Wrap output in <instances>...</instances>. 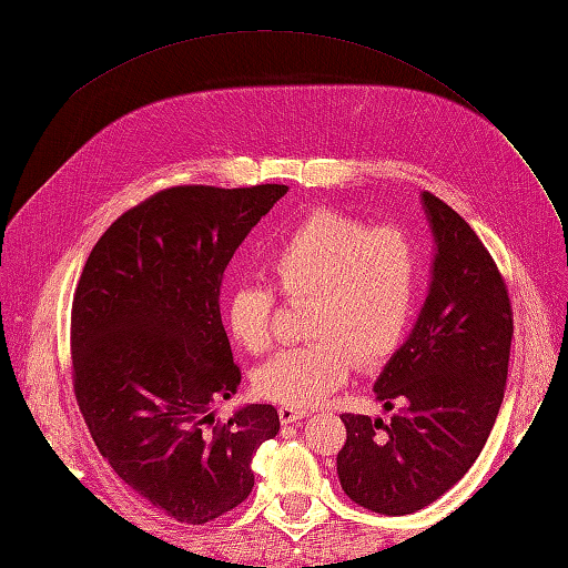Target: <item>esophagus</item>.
<instances>
[{
  "mask_svg": "<svg viewBox=\"0 0 568 568\" xmlns=\"http://www.w3.org/2000/svg\"><path fill=\"white\" fill-rule=\"evenodd\" d=\"M277 415H281V422H283V425H293V422H300L303 417H307L310 413H307V409L281 407V409H277Z\"/></svg>",
  "mask_w": 568,
  "mask_h": 568,
  "instance_id": "obj_1",
  "label": "esophagus"
}]
</instances>
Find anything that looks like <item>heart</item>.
<instances>
[{
    "label": "heart",
    "mask_w": 568,
    "mask_h": 568,
    "mask_svg": "<svg viewBox=\"0 0 568 568\" xmlns=\"http://www.w3.org/2000/svg\"><path fill=\"white\" fill-rule=\"evenodd\" d=\"M265 275L291 303L310 300V344L285 348L253 373V390L283 407L310 409L342 388L354 364L378 366L405 342L419 295V258L400 229L317 210L265 253ZM275 295L236 285L224 297L234 344L263 354L273 342Z\"/></svg>",
    "instance_id": "heart-1"
}]
</instances>
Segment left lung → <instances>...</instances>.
Listing matches in <instances>:
<instances>
[{
  "instance_id": "left-lung-1",
  "label": "left lung",
  "mask_w": 568,
  "mask_h": 568,
  "mask_svg": "<svg viewBox=\"0 0 568 568\" xmlns=\"http://www.w3.org/2000/svg\"><path fill=\"white\" fill-rule=\"evenodd\" d=\"M432 226V283L413 332L373 390L390 425L342 415L336 474L348 498L381 515H409L474 466L503 403L513 342L508 285L474 229L422 192Z\"/></svg>"
}]
</instances>
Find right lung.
Segmentation results:
<instances>
[{"instance_id": "right-lung-1", "label": "right lung", "mask_w": 568, "mask_h": 568, "mask_svg": "<svg viewBox=\"0 0 568 568\" xmlns=\"http://www.w3.org/2000/svg\"><path fill=\"white\" fill-rule=\"evenodd\" d=\"M285 185H180L124 212L84 263L70 317L72 388L114 474L178 523L204 525L253 488L251 458L281 429L273 405L239 407L222 324L229 261Z\"/></svg>"}]
</instances>
